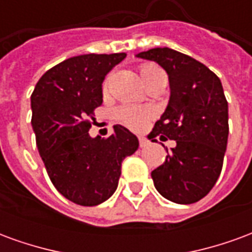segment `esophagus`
<instances>
[{
  "instance_id": "obj_1",
  "label": "esophagus",
  "mask_w": 252,
  "mask_h": 252,
  "mask_svg": "<svg viewBox=\"0 0 252 252\" xmlns=\"http://www.w3.org/2000/svg\"><path fill=\"white\" fill-rule=\"evenodd\" d=\"M139 144H140V147H142V148L147 147V146H148V140H147V139H146V137L140 136V137H139Z\"/></svg>"
}]
</instances>
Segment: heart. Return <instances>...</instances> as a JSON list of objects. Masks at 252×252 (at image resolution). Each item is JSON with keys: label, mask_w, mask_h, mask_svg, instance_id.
<instances>
[{"label": "heart", "mask_w": 252, "mask_h": 252, "mask_svg": "<svg viewBox=\"0 0 252 252\" xmlns=\"http://www.w3.org/2000/svg\"><path fill=\"white\" fill-rule=\"evenodd\" d=\"M158 67L144 66L140 71L142 78L147 75L148 72L153 71ZM153 112L147 108H136V106H123L116 110V119L123 123L124 126H129L131 129H142L146 126L148 120L151 119Z\"/></svg>", "instance_id": "obj_1"}]
</instances>
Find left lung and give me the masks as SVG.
Segmentation results:
<instances>
[{
	"mask_svg": "<svg viewBox=\"0 0 252 252\" xmlns=\"http://www.w3.org/2000/svg\"><path fill=\"white\" fill-rule=\"evenodd\" d=\"M169 75V104L153 132L175 140L166 162L151 173L155 189L175 204L205 197L221 173L228 142V102L221 81L205 64L169 47L137 54Z\"/></svg>",
	"mask_w": 252,
	"mask_h": 252,
	"instance_id": "8db88e82",
	"label": "left lung"
}]
</instances>
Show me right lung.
Wrapping results in <instances>:
<instances>
[{
  "instance_id": "obj_1",
  "label": "right lung",
  "mask_w": 252,
  "mask_h": 252,
  "mask_svg": "<svg viewBox=\"0 0 252 252\" xmlns=\"http://www.w3.org/2000/svg\"><path fill=\"white\" fill-rule=\"evenodd\" d=\"M126 57L86 54L50 68L31 95L32 128L50 180L67 200L94 206L113 194L121 162L136 153L137 137L113 126L106 139L92 137L90 117L102 104L105 75Z\"/></svg>"
}]
</instances>
